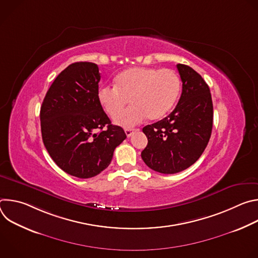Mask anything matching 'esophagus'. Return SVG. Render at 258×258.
Here are the masks:
<instances>
[{
	"mask_svg": "<svg viewBox=\"0 0 258 258\" xmlns=\"http://www.w3.org/2000/svg\"><path fill=\"white\" fill-rule=\"evenodd\" d=\"M136 131H137V130H134V128H125V130H124L125 135H126V137H127V138H130V137H131V136H132Z\"/></svg>",
	"mask_w": 258,
	"mask_h": 258,
	"instance_id": "obj_1",
	"label": "esophagus"
}]
</instances>
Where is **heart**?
<instances>
[{"mask_svg": "<svg viewBox=\"0 0 258 258\" xmlns=\"http://www.w3.org/2000/svg\"><path fill=\"white\" fill-rule=\"evenodd\" d=\"M180 91V80L171 69L133 67L123 70L114 79V88L102 87L98 101L105 113L116 118L128 100L133 106L116 119L119 125L131 127L147 116L157 120L165 116L174 106Z\"/></svg>", "mask_w": 258, "mask_h": 258, "instance_id": "b5f03b06", "label": "heart"}]
</instances>
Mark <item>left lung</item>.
Listing matches in <instances>:
<instances>
[{
    "label": "left lung",
    "instance_id": "8db88e82",
    "mask_svg": "<svg viewBox=\"0 0 258 258\" xmlns=\"http://www.w3.org/2000/svg\"><path fill=\"white\" fill-rule=\"evenodd\" d=\"M181 95L173 111L163 119L146 125L148 145L142 151L144 162L161 173H176L194 164L209 142L213 105L209 87L192 67L177 64Z\"/></svg>",
    "mask_w": 258,
    "mask_h": 258
}]
</instances>
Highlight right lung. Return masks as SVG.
Here are the masks:
<instances>
[{
    "label": "right lung",
    "mask_w": 258,
    "mask_h": 258,
    "mask_svg": "<svg viewBox=\"0 0 258 258\" xmlns=\"http://www.w3.org/2000/svg\"><path fill=\"white\" fill-rule=\"evenodd\" d=\"M100 79L97 64L72 63L55 79L41 107L48 153L62 170L80 178L93 177L108 167L126 138L99 104Z\"/></svg>",
    "instance_id": "1"
}]
</instances>
